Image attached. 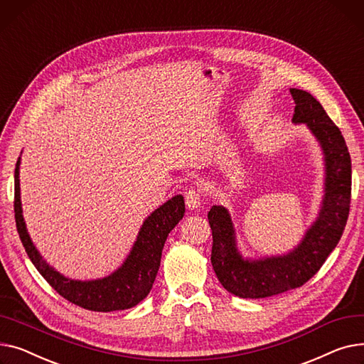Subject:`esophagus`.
Here are the masks:
<instances>
[{"mask_svg":"<svg viewBox=\"0 0 364 364\" xmlns=\"http://www.w3.org/2000/svg\"><path fill=\"white\" fill-rule=\"evenodd\" d=\"M185 204L189 210H196L201 205V196L196 188H189V191L185 192Z\"/></svg>","mask_w":364,"mask_h":364,"instance_id":"1","label":"esophagus"}]
</instances>
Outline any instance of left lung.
I'll return each mask as SVG.
<instances>
[{
  "mask_svg": "<svg viewBox=\"0 0 364 364\" xmlns=\"http://www.w3.org/2000/svg\"><path fill=\"white\" fill-rule=\"evenodd\" d=\"M295 109L292 122L306 123L325 156V196L318 216L292 251L259 260L244 259L229 211L213 205L208 223L213 235L211 264L219 282L241 298H266L300 288L323 266L347 225L351 203V159L339 127L310 92L289 90Z\"/></svg>",
  "mask_w": 364,
  "mask_h": 364,
  "instance_id": "obj_1",
  "label": "left lung"
}]
</instances>
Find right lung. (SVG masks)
<instances>
[{"label":"right lung","instance_id":"right-lung-1","mask_svg":"<svg viewBox=\"0 0 364 364\" xmlns=\"http://www.w3.org/2000/svg\"><path fill=\"white\" fill-rule=\"evenodd\" d=\"M20 157L14 170V218L21 244L44 279L68 301L91 311H116L135 307L149 294L160 267L167 235L185 215L182 196H175L149 215L123 264L112 274L95 281H73L54 270L35 248L21 215Z\"/></svg>","mask_w":364,"mask_h":364}]
</instances>
